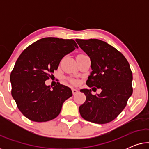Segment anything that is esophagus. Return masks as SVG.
<instances>
[{
  "mask_svg": "<svg viewBox=\"0 0 149 149\" xmlns=\"http://www.w3.org/2000/svg\"><path fill=\"white\" fill-rule=\"evenodd\" d=\"M72 94H73V95H75L77 93H78V90H77V89L72 88Z\"/></svg>",
  "mask_w": 149,
  "mask_h": 149,
  "instance_id": "1",
  "label": "esophagus"
}]
</instances>
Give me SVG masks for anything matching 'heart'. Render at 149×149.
Instances as JSON below:
<instances>
[{"label":"heart","mask_w":149,"mask_h":149,"mask_svg":"<svg viewBox=\"0 0 149 149\" xmlns=\"http://www.w3.org/2000/svg\"><path fill=\"white\" fill-rule=\"evenodd\" d=\"M72 83H76V82H75L74 81H72Z\"/></svg>","instance_id":"1"}]
</instances>
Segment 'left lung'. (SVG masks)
<instances>
[{
  "label": "left lung",
  "instance_id": "8db88e82",
  "mask_svg": "<svg viewBox=\"0 0 149 149\" xmlns=\"http://www.w3.org/2000/svg\"><path fill=\"white\" fill-rule=\"evenodd\" d=\"M76 41L91 60L92 71L86 84L89 87L102 89L97 95L91 94V89H81L86 100L79 107V113L86 121L107 123L121 113L133 92L130 64L121 52L104 41L99 39H76Z\"/></svg>",
  "mask_w": 149,
  "mask_h": 149
}]
</instances>
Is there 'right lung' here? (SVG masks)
Segmentation results:
<instances>
[{"label": "right lung", "instance_id": "right-lung-1", "mask_svg": "<svg viewBox=\"0 0 149 149\" xmlns=\"http://www.w3.org/2000/svg\"><path fill=\"white\" fill-rule=\"evenodd\" d=\"M78 46L73 39L47 37L25 49L11 73V95L28 119L45 122L60 114L63 103L72 95L70 88L58 83L52 89L45 85L60 61Z\"/></svg>", "mask_w": 149, "mask_h": 149}]
</instances>
